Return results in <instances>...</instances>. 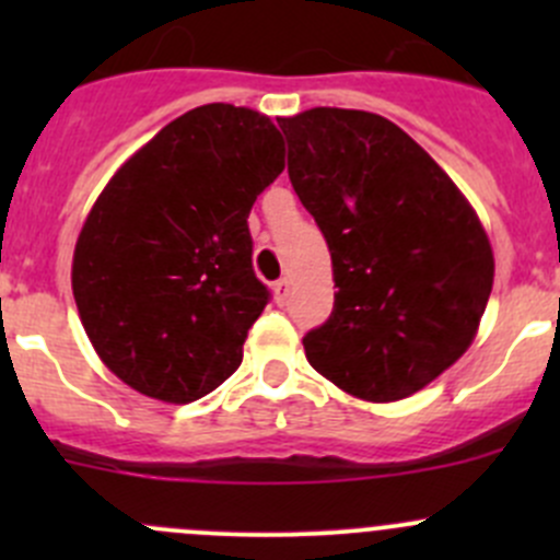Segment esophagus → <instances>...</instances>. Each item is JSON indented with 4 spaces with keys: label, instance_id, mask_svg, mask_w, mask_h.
<instances>
[{
    "label": "esophagus",
    "instance_id": "34e87169",
    "mask_svg": "<svg viewBox=\"0 0 560 560\" xmlns=\"http://www.w3.org/2000/svg\"><path fill=\"white\" fill-rule=\"evenodd\" d=\"M290 284H292V281L287 279V276H281L279 281H273V295H276V303H287V298H290Z\"/></svg>",
    "mask_w": 560,
    "mask_h": 560
}]
</instances>
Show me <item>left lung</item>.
Instances as JSON below:
<instances>
[{
  "mask_svg": "<svg viewBox=\"0 0 560 560\" xmlns=\"http://www.w3.org/2000/svg\"><path fill=\"white\" fill-rule=\"evenodd\" d=\"M287 173L325 235L336 303L303 336L343 393L400 400L474 341L493 290V248L447 173L385 116L312 107L279 118Z\"/></svg>",
  "mask_w": 560,
  "mask_h": 560,
  "instance_id": "left-lung-1",
  "label": "left lung"
}]
</instances>
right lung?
Returning a JSON list of instances; mask_svg holds the SVG:
<instances>
[{"mask_svg":"<svg viewBox=\"0 0 560 560\" xmlns=\"http://www.w3.org/2000/svg\"><path fill=\"white\" fill-rule=\"evenodd\" d=\"M281 171L270 118L224 103L178 116L118 167L72 257L78 314L118 380L191 404L235 374L270 301L246 219Z\"/></svg>","mask_w":560,"mask_h":560,"instance_id":"1","label":"right lung"}]
</instances>
